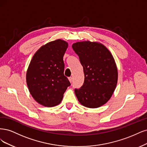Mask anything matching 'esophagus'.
I'll return each instance as SVG.
<instances>
[{"instance_id":"esophagus-1","label":"esophagus","mask_w":147,"mask_h":147,"mask_svg":"<svg viewBox=\"0 0 147 147\" xmlns=\"http://www.w3.org/2000/svg\"><path fill=\"white\" fill-rule=\"evenodd\" d=\"M68 79H69V80L70 81V82L72 83L73 82V78L72 77H69Z\"/></svg>"}]
</instances>
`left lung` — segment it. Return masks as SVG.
<instances>
[{"instance_id": "8db88e82", "label": "left lung", "mask_w": 147, "mask_h": 147, "mask_svg": "<svg viewBox=\"0 0 147 147\" xmlns=\"http://www.w3.org/2000/svg\"><path fill=\"white\" fill-rule=\"evenodd\" d=\"M84 73V82L74 93L80 103L96 108L106 103L115 90L118 71L112 54L105 46L95 42H78L72 45Z\"/></svg>"}]
</instances>
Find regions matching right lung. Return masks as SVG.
Segmentation results:
<instances>
[{
	"mask_svg": "<svg viewBox=\"0 0 147 147\" xmlns=\"http://www.w3.org/2000/svg\"><path fill=\"white\" fill-rule=\"evenodd\" d=\"M67 47V42L61 40L49 42L38 50L30 61L27 84L33 98L42 106L59 105L71 86L64 75L63 57Z\"/></svg>",
	"mask_w": 147,
	"mask_h": 147,
	"instance_id": "add662e5",
	"label": "right lung"
}]
</instances>
